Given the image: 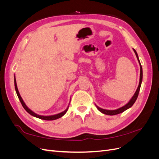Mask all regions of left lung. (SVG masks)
I'll return each mask as SVG.
<instances>
[{
    "label": "left lung",
    "instance_id": "1",
    "mask_svg": "<svg viewBox=\"0 0 159 159\" xmlns=\"http://www.w3.org/2000/svg\"><path fill=\"white\" fill-rule=\"evenodd\" d=\"M133 50L134 52V54H135V55H136V56L137 57V60L139 61V64H140V80H139V86H138V88L137 89V91H135V93H134V94L132 97V98L130 99L129 102L125 105H124V106L120 107V108H119L117 109H115V110L103 109H102V108L99 107L98 106H97V105H96V107H97L99 111L100 112H102L103 114L108 115H117V114H119V113H123L125 110H127L129 108L132 107V105L134 103V102H135V101L137 99V97H138V95H139V90H140V88H141L142 80H143V69H142V66L141 65V62H140V61H139V59L136 50H134V49H133Z\"/></svg>",
    "mask_w": 159,
    "mask_h": 159
}]
</instances>
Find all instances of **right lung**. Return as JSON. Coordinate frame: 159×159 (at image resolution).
<instances>
[{
    "mask_svg": "<svg viewBox=\"0 0 159 159\" xmlns=\"http://www.w3.org/2000/svg\"><path fill=\"white\" fill-rule=\"evenodd\" d=\"M14 86H15V89H16V94L18 95L19 100H20V103L22 105V107L25 108V109L26 111L28 113L30 114L31 115H32V116H34V117L39 118L40 119H43V120H46V121H52V120H55V119H59V118L61 117L62 116H63V115H64L66 114V113L67 112V111H68V107L65 111H64L63 112L60 113L56 114V115H50V116H43V115H38V114L35 113L34 112H33L32 110H30L29 108H28L26 105L25 103L24 102V101L22 100L20 93H19V92H18V88H17V85H16V79H15V75H14Z\"/></svg>",
    "mask_w": 159,
    "mask_h": 159,
    "instance_id": "obj_1",
    "label": "right lung"
}]
</instances>
